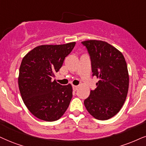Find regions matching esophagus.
Returning a JSON list of instances; mask_svg holds the SVG:
<instances>
[{"mask_svg":"<svg viewBox=\"0 0 146 146\" xmlns=\"http://www.w3.org/2000/svg\"><path fill=\"white\" fill-rule=\"evenodd\" d=\"M78 86H76V85H72V89H73L74 91H76V90L78 89Z\"/></svg>","mask_w":146,"mask_h":146,"instance_id":"1","label":"esophagus"}]
</instances>
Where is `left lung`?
Wrapping results in <instances>:
<instances>
[{
  "label": "left lung",
  "instance_id": "obj_1",
  "mask_svg": "<svg viewBox=\"0 0 146 146\" xmlns=\"http://www.w3.org/2000/svg\"><path fill=\"white\" fill-rule=\"evenodd\" d=\"M81 43L91 59L92 76L100 79L84 104L96 119L108 120L120 111L127 98L129 83L127 63L121 52L108 42L90 40Z\"/></svg>",
  "mask_w": 146,
  "mask_h": 146
}]
</instances>
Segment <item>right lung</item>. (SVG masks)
Segmentation results:
<instances>
[{"instance_id":"1","label":"right lung","mask_w":146,"mask_h":146,"mask_svg":"<svg viewBox=\"0 0 146 146\" xmlns=\"http://www.w3.org/2000/svg\"><path fill=\"white\" fill-rule=\"evenodd\" d=\"M76 42L40 45L23 57L18 84L23 103L34 116L44 121L59 119L72 98L71 84L61 85L51 79L62 66Z\"/></svg>"}]
</instances>
